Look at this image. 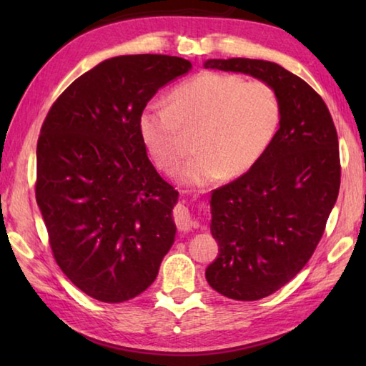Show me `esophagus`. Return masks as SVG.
Instances as JSON below:
<instances>
[{
	"label": "esophagus",
	"instance_id": "34e87169",
	"mask_svg": "<svg viewBox=\"0 0 366 366\" xmlns=\"http://www.w3.org/2000/svg\"><path fill=\"white\" fill-rule=\"evenodd\" d=\"M174 222L179 231H190L192 227H195V221L192 219V214L187 207L176 205L174 208Z\"/></svg>",
	"mask_w": 366,
	"mask_h": 366
}]
</instances>
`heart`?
Instances as JSON below:
<instances>
[{
  "label": "heart",
  "instance_id": "b5f03b06",
  "mask_svg": "<svg viewBox=\"0 0 366 366\" xmlns=\"http://www.w3.org/2000/svg\"><path fill=\"white\" fill-rule=\"evenodd\" d=\"M169 102L142 108L140 140L153 164L172 174L189 152L184 129L198 131V154L179 171V181L195 189L247 174L268 152L282 119L280 95L269 84L231 72L197 74L172 89Z\"/></svg>",
  "mask_w": 366,
  "mask_h": 366
}]
</instances>
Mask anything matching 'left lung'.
Masks as SVG:
<instances>
[{"mask_svg":"<svg viewBox=\"0 0 366 366\" xmlns=\"http://www.w3.org/2000/svg\"><path fill=\"white\" fill-rule=\"evenodd\" d=\"M205 67L249 74L281 100L268 152L209 202L219 253L205 271L208 284L229 299L259 300L294 280L323 237L340 185L337 132L323 98L280 64L231 58Z\"/></svg>","mask_w":366,"mask_h":366,"instance_id":"obj_1","label":"left lung"}]
</instances>
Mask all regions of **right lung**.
I'll return each mask as SVG.
<instances>
[{
	"mask_svg": "<svg viewBox=\"0 0 366 366\" xmlns=\"http://www.w3.org/2000/svg\"><path fill=\"white\" fill-rule=\"evenodd\" d=\"M190 69L166 54L107 59L67 86L41 126L35 197L53 257L100 302L144 292L174 244L179 194L148 159L137 122L161 86Z\"/></svg>",
	"mask_w": 366,
	"mask_h": 366,
	"instance_id": "right-lung-1",
	"label": "right lung"
}]
</instances>
